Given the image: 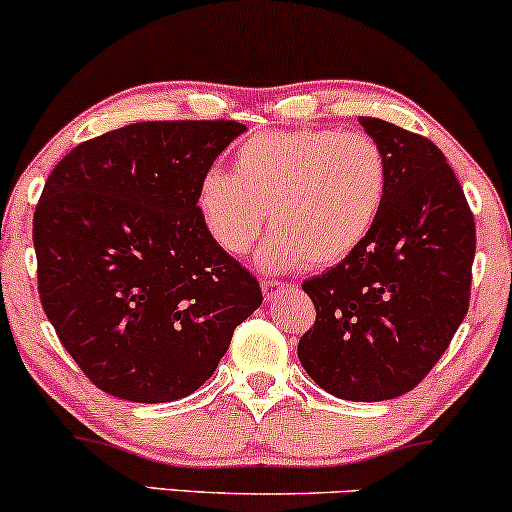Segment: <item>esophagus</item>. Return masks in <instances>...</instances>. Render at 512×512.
Returning <instances> with one entry per match:
<instances>
[{
    "label": "esophagus",
    "instance_id": "34e87169",
    "mask_svg": "<svg viewBox=\"0 0 512 512\" xmlns=\"http://www.w3.org/2000/svg\"><path fill=\"white\" fill-rule=\"evenodd\" d=\"M286 286L284 284H279V281H269V279H264L262 281V293H264V301H274L276 296H279L281 291H284Z\"/></svg>",
    "mask_w": 512,
    "mask_h": 512
}]
</instances>
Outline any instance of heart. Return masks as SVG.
I'll return each mask as SVG.
<instances>
[{"label": "heart", "instance_id": "1", "mask_svg": "<svg viewBox=\"0 0 512 512\" xmlns=\"http://www.w3.org/2000/svg\"><path fill=\"white\" fill-rule=\"evenodd\" d=\"M387 182L385 151L368 134L274 129L238 146L233 173L211 168L202 175L197 214L226 255L243 257L269 221L264 269H325L366 243L383 214Z\"/></svg>", "mask_w": 512, "mask_h": 512}]
</instances>
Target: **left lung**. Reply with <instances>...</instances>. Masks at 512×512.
Returning <instances> with one entry per match:
<instances>
[{"label": "left lung", "mask_w": 512, "mask_h": 512, "mask_svg": "<svg viewBox=\"0 0 512 512\" xmlns=\"http://www.w3.org/2000/svg\"><path fill=\"white\" fill-rule=\"evenodd\" d=\"M358 122L385 151V207L349 260L303 281L317 315L298 358L330 395L383 402L414 390L455 337L469 308L477 231L436 144L378 117Z\"/></svg>", "instance_id": "1"}]
</instances>
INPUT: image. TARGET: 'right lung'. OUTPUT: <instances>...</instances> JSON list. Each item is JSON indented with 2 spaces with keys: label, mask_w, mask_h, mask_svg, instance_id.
Listing matches in <instances>:
<instances>
[{
  "label": "right lung",
  "mask_w": 512,
  "mask_h": 512,
  "mask_svg": "<svg viewBox=\"0 0 512 512\" xmlns=\"http://www.w3.org/2000/svg\"><path fill=\"white\" fill-rule=\"evenodd\" d=\"M243 132L236 120L134 122L76 146L45 182L33 216L40 303L108 395H192L262 305L255 276L197 214L199 180Z\"/></svg>",
  "instance_id": "right-lung-1"
}]
</instances>
